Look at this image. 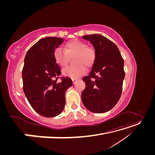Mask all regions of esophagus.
Wrapping results in <instances>:
<instances>
[{
    "label": "esophagus",
    "mask_w": 155,
    "mask_h": 155,
    "mask_svg": "<svg viewBox=\"0 0 155 155\" xmlns=\"http://www.w3.org/2000/svg\"><path fill=\"white\" fill-rule=\"evenodd\" d=\"M77 80H78V79H75V78L72 79V81H73V83H76Z\"/></svg>",
    "instance_id": "34e87169"
}]
</instances>
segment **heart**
<instances>
[{
  "mask_svg": "<svg viewBox=\"0 0 155 155\" xmlns=\"http://www.w3.org/2000/svg\"><path fill=\"white\" fill-rule=\"evenodd\" d=\"M74 57V63L76 65L67 67L62 70L64 76L71 78H76L82 76L85 72V66L91 67L95 59V52L94 50L87 46V45L78 39L68 41L64 45V50L61 48H55L54 51V58L55 63L60 67L66 66L68 56Z\"/></svg>",
  "mask_w": 155,
  "mask_h": 155,
  "instance_id": "1",
  "label": "heart"
}]
</instances>
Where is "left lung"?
<instances>
[{
	"mask_svg": "<svg viewBox=\"0 0 155 155\" xmlns=\"http://www.w3.org/2000/svg\"><path fill=\"white\" fill-rule=\"evenodd\" d=\"M95 50V59L91 72L83 80L85 88L81 100L86 109L104 113L113 108L120 100L125 78L124 61L117 46L100 34L83 36Z\"/></svg>",
	"mask_w": 155,
	"mask_h": 155,
	"instance_id": "left-lung-1",
	"label": "left lung"
}]
</instances>
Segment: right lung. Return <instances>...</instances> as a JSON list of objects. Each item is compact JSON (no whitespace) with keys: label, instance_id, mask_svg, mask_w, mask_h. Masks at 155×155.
Segmentation results:
<instances>
[{"label":"right lung","instance_id":"1","mask_svg":"<svg viewBox=\"0 0 155 155\" xmlns=\"http://www.w3.org/2000/svg\"><path fill=\"white\" fill-rule=\"evenodd\" d=\"M63 38L45 37L27 51L22 72L23 91L30 105L40 115L51 118L59 115L65 105V92L72 85L68 77L58 82L61 73L54 51Z\"/></svg>","mask_w":155,"mask_h":155}]
</instances>
